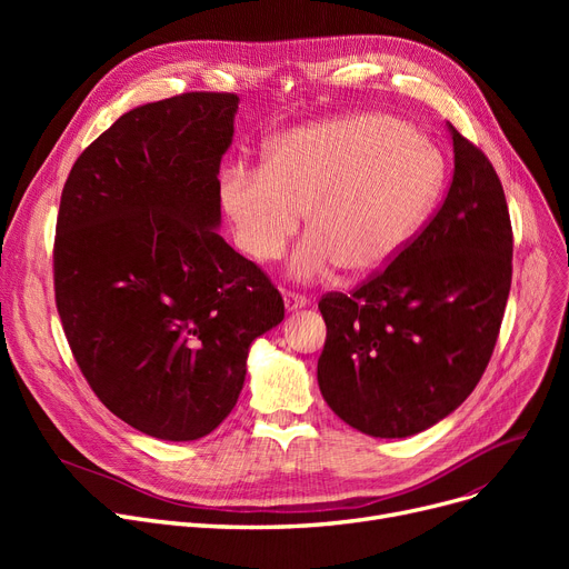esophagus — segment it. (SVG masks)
Wrapping results in <instances>:
<instances>
[{
	"instance_id": "esophagus-1",
	"label": "esophagus",
	"mask_w": 569,
	"mask_h": 569,
	"mask_svg": "<svg viewBox=\"0 0 569 569\" xmlns=\"http://www.w3.org/2000/svg\"><path fill=\"white\" fill-rule=\"evenodd\" d=\"M283 302H286V309L288 311H297V309H305L307 305H309V300L305 295H300V292H283Z\"/></svg>"
}]
</instances>
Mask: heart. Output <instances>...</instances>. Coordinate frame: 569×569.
Here are the masks:
<instances>
[{
    "label": "heart",
    "instance_id": "heart-1",
    "mask_svg": "<svg viewBox=\"0 0 569 569\" xmlns=\"http://www.w3.org/2000/svg\"><path fill=\"white\" fill-rule=\"evenodd\" d=\"M445 179L438 149L385 114H350L295 129L264 159V170L232 166L221 202L239 249L277 260L307 212L309 234L290 272L309 281L341 264L371 274L420 230Z\"/></svg>",
    "mask_w": 569,
    "mask_h": 569
}]
</instances>
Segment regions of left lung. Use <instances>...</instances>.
Here are the masks:
<instances>
[{
	"label": "left lung",
	"mask_w": 569,
	"mask_h": 569,
	"mask_svg": "<svg viewBox=\"0 0 569 569\" xmlns=\"http://www.w3.org/2000/svg\"><path fill=\"white\" fill-rule=\"evenodd\" d=\"M455 174L420 232L352 295L327 292L320 392L373 438L420 433L480 382L512 286V223L500 179L452 124Z\"/></svg>",
	"instance_id": "left-lung-1"
}]
</instances>
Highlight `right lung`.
<instances>
[{
    "label": "right lung",
    "instance_id": "right-lung-1",
    "mask_svg": "<svg viewBox=\"0 0 569 569\" xmlns=\"http://www.w3.org/2000/svg\"><path fill=\"white\" fill-rule=\"evenodd\" d=\"M239 97L129 110L73 163L59 200L54 305L99 401L161 440H198L237 403L253 339L283 320L262 269L214 230Z\"/></svg>",
    "mask_w": 569,
    "mask_h": 569
}]
</instances>
